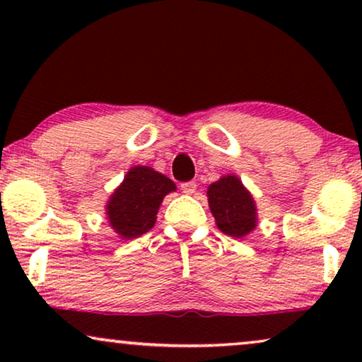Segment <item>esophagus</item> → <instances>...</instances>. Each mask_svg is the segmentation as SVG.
I'll use <instances>...</instances> for the list:
<instances>
[{
	"label": "esophagus",
	"mask_w": 362,
	"mask_h": 362,
	"mask_svg": "<svg viewBox=\"0 0 362 362\" xmlns=\"http://www.w3.org/2000/svg\"><path fill=\"white\" fill-rule=\"evenodd\" d=\"M196 181H186V182H181V191L186 192V194H192V192L196 191Z\"/></svg>",
	"instance_id": "obj_1"
}]
</instances>
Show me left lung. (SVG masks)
I'll return each mask as SVG.
<instances>
[{
  "label": "left lung",
  "instance_id": "left-lung-1",
  "mask_svg": "<svg viewBox=\"0 0 362 362\" xmlns=\"http://www.w3.org/2000/svg\"><path fill=\"white\" fill-rule=\"evenodd\" d=\"M216 224L227 235L244 237L257 224L255 204L249 191L235 176H224L207 189Z\"/></svg>",
  "mask_w": 362,
  "mask_h": 362
}]
</instances>
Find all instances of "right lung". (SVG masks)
<instances>
[{
  "label": "right lung",
  "mask_w": 362,
  "mask_h": 362,
  "mask_svg": "<svg viewBox=\"0 0 362 362\" xmlns=\"http://www.w3.org/2000/svg\"><path fill=\"white\" fill-rule=\"evenodd\" d=\"M175 189V182L161 173L146 166L132 168L108 201V221L123 239H135L155 226L163 197Z\"/></svg>",
  "instance_id": "right-lung-1"
}]
</instances>
